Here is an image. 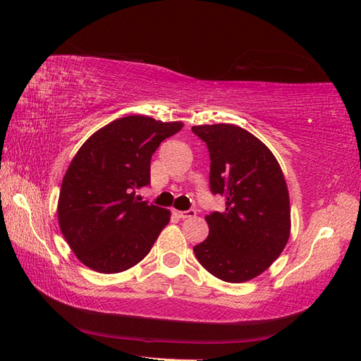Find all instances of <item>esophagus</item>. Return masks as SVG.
<instances>
[{
    "mask_svg": "<svg viewBox=\"0 0 361 361\" xmlns=\"http://www.w3.org/2000/svg\"><path fill=\"white\" fill-rule=\"evenodd\" d=\"M173 214L176 217L180 219H189V217H194L195 216V211L194 209H189V211H175L173 209Z\"/></svg>",
    "mask_w": 361,
    "mask_h": 361,
    "instance_id": "obj_1",
    "label": "esophagus"
}]
</instances>
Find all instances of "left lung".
<instances>
[{
	"mask_svg": "<svg viewBox=\"0 0 361 361\" xmlns=\"http://www.w3.org/2000/svg\"><path fill=\"white\" fill-rule=\"evenodd\" d=\"M208 145L212 194L226 198L225 212L206 216L209 235L194 247L206 270L225 282H247L264 273L290 237V198L271 150L234 124L195 126Z\"/></svg>",
	"mask_w": 361,
	"mask_h": 361,
	"instance_id": "8db88e82",
	"label": "left lung"
}]
</instances>
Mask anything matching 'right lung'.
<instances>
[{
  "label": "right lung",
  "instance_id": "right-lung-1",
  "mask_svg": "<svg viewBox=\"0 0 361 361\" xmlns=\"http://www.w3.org/2000/svg\"><path fill=\"white\" fill-rule=\"evenodd\" d=\"M183 122L126 116L99 128L75 153L60 188V231L83 265L121 273L147 256L171 211L137 202L150 183V159Z\"/></svg>",
  "mask_w": 361,
  "mask_h": 361
}]
</instances>
